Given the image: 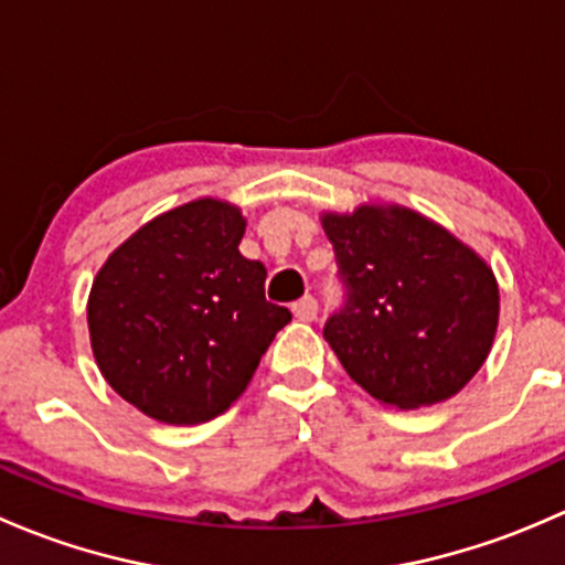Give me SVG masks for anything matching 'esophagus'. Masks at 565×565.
<instances>
[{
  "label": "esophagus",
  "mask_w": 565,
  "mask_h": 565,
  "mask_svg": "<svg viewBox=\"0 0 565 565\" xmlns=\"http://www.w3.org/2000/svg\"><path fill=\"white\" fill-rule=\"evenodd\" d=\"M292 315L300 319V322H311V319L317 317V300L315 298H309V295H306V298H300L298 303L292 306Z\"/></svg>",
  "instance_id": "1"
}]
</instances>
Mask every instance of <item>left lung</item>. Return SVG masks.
Instances as JSON below:
<instances>
[{
	"label": "left lung",
	"mask_w": 565,
	"mask_h": 565,
	"mask_svg": "<svg viewBox=\"0 0 565 565\" xmlns=\"http://www.w3.org/2000/svg\"><path fill=\"white\" fill-rule=\"evenodd\" d=\"M319 221L350 292L324 324L344 372L398 409L457 396L498 333L500 289L487 259L404 204L363 202Z\"/></svg>",
	"instance_id": "obj_1"
}]
</instances>
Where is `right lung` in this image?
Here are the masks:
<instances>
[{"instance_id": "right-lung-1", "label": "right lung", "mask_w": 565, "mask_h": 565, "mask_svg": "<svg viewBox=\"0 0 565 565\" xmlns=\"http://www.w3.org/2000/svg\"><path fill=\"white\" fill-rule=\"evenodd\" d=\"M246 218L202 196L147 221L108 254L87 300L106 383L158 424L226 413L292 319L265 300L267 270L241 254Z\"/></svg>"}]
</instances>
